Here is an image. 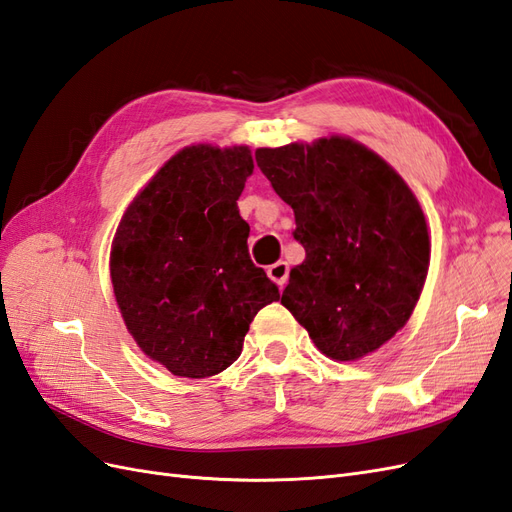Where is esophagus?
<instances>
[{
    "label": "esophagus",
    "mask_w": 512,
    "mask_h": 512,
    "mask_svg": "<svg viewBox=\"0 0 512 512\" xmlns=\"http://www.w3.org/2000/svg\"><path fill=\"white\" fill-rule=\"evenodd\" d=\"M288 273H290V267H288V262L286 260H277L275 265H271L269 269H267V275L271 277V280L280 286V288H284L286 286V282H288Z\"/></svg>",
    "instance_id": "1"
}]
</instances>
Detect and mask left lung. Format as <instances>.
Segmentation results:
<instances>
[{"mask_svg":"<svg viewBox=\"0 0 512 512\" xmlns=\"http://www.w3.org/2000/svg\"><path fill=\"white\" fill-rule=\"evenodd\" d=\"M294 211L305 260L282 305L333 361L378 350L412 316L431 241L416 196L378 153L346 136L256 149Z\"/></svg>","mask_w":512,"mask_h":512,"instance_id":"1","label":"left lung"}]
</instances>
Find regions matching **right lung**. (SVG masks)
Returning <instances> with one entry per match:
<instances>
[{"mask_svg":"<svg viewBox=\"0 0 512 512\" xmlns=\"http://www.w3.org/2000/svg\"><path fill=\"white\" fill-rule=\"evenodd\" d=\"M250 147L192 145L170 158L123 213L111 280L123 322L151 361L209 378L239 359L243 337L280 290L247 252L237 200Z\"/></svg>","mask_w":512,"mask_h":512,"instance_id":"add662e5","label":"right lung"}]
</instances>
